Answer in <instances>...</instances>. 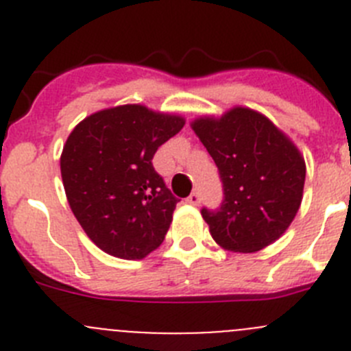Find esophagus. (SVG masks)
Returning <instances> with one entry per match:
<instances>
[{
    "instance_id": "1",
    "label": "esophagus",
    "mask_w": 351,
    "mask_h": 351,
    "mask_svg": "<svg viewBox=\"0 0 351 351\" xmlns=\"http://www.w3.org/2000/svg\"><path fill=\"white\" fill-rule=\"evenodd\" d=\"M200 200H202V198H200V193H198V191H193L190 197L186 198V202L190 204V206H198V204H200Z\"/></svg>"
}]
</instances>
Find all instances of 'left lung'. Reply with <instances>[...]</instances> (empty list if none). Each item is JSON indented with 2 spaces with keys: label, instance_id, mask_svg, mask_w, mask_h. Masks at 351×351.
I'll return each instance as SVG.
<instances>
[{
  "label": "left lung",
  "instance_id": "1",
  "mask_svg": "<svg viewBox=\"0 0 351 351\" xmlns=\"http://www.w3.org/2000/svg\"><path fill=\"white\" fill-rule=\"evenodd\" d=\"M218 167L223 200L202 218L221 247L253 253L274 243L295 218L306 165L297 147L262 114L232 108L191 125Z\"/></svg>",
  "mask_w": 351,
  "mask_h": 351
}]
</instances>
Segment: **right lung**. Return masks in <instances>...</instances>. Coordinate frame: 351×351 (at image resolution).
<instances>
[{
    "instance_id": "right-lung-1",
    "label": "right lung",
    "mask_w": 351,
    "mask_h": 351,
    "mask_svg": "<svg viewBox=\"0 0 351 351\" xmlns=\"http://www.w3.org/2000/svg\"><path fill=\"white\" fill-rule=\"evenodd\" d=\"M182 126V117L121 105L86 117L70 133L61 154L68 204L108 255L141 260L163 243L179 200L153 156Z\"/></svg>"
}]
</instances>
